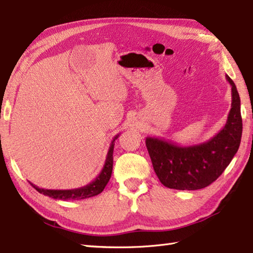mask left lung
Instances as JSON below:
<instances>
[{
    "instance_id": "obj_1",
    "label": "left lung",
    "mask_w": 253,
    "mask_h": 253,
    "mask_svg": "<svg viewBox=\"0 0 253 253\" xmlns=\"http://www.w3.org/2000/svg\"><path fill=\"white\" fill-rule=\"evenodd\" d=\"M231 109L226 125L212 138L192 146H180L158 137H147L154 170L160 182L177 190H197L209 186L221 174L237 154L242 135L240 97L233 81Z\"/></svg>"
}]
</instances>
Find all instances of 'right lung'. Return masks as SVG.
Masks as SVG:
<instances>
[{"instance_id":"obj_1","label":"right lung","mask_w":253,"mask_h":253,"mask_svg":"<svg viewBox=\"0 0 253 253\" xmlns=\"http://www.w3.org/2000/svg\"><path fill=\"white\" fill-rule=\"evenodd\" d=\"M119 137V135H116L114 137L111 146H109L108 153L106 156V160H105L104 167L102 171L96 177L93 181L89 182L88 185L81 188H75V189H67V190H55V189H44V188H39L38 186L33 185L36 190L40 194H43L44 196H47L49 198L58 199V200H82L86 198H90V197L97 196L100 192L104 190V188L109 181L113 171V153H114V141Z\"/></svg>"}]
</instances>
